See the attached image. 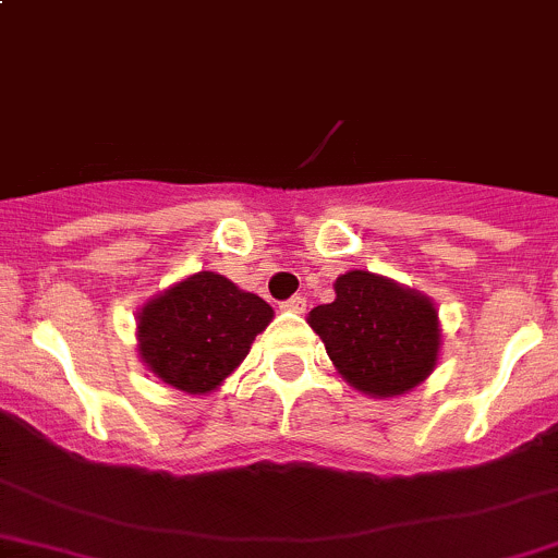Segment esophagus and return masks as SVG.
<instances>
[{
  "label": "esophagus",
  "mask_w": 558,
  "mask_h": 558,
  "mask_svg": "<svg viewBox=\"0 0 558 558\" xmlns=\"http://www.w3.org/2000/svg\"><path fill=\"white\" fill-rule=\"evenodd\" d=\"M280 307H283V311H289V313H305L307 300H305V296L294 294V296H291V300H286Z\"/></svg>",
  "instance_id": "34e87169"
}]
</instances>
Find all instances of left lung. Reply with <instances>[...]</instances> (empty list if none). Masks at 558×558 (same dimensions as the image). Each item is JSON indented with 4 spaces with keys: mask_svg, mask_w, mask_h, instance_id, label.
<instances>
[{
    "mask_svg": "<svg viewBox=\"0 0 558 558\" xmlns=\"http://www.w3.org/2000/svg\"><path fill=\"white\" fill-rule=\"evenodd\" d=\"M335 294V302L313 307L307 324L348 384L384 399L429 378L440 353L429 296L364 269L340 275Z\"/></svg>",
    "mask_w": 558,
    "mask_h": 558,
    "instance_id": "1",
    "label": "left lung"
}]
</instances>
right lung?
I'll return each mask as SVG.
<instances>
[{
	"label": "right lung",
	"mask_w": 558,
	"mask_h": 558,
	"mask_svg": "<svg viewBox=\"0 0 558 558\" xmlns=\"http://www.w3.org/2000/svg\"><path fill=\"white\" fill-rule=\"evenodd\" d=\"M272 307L216 272L189 275L137 315L145 367L185 393H210L240 367Z\"/></svg>",
	"instance_id": "obj_1"
}]
</instances>
